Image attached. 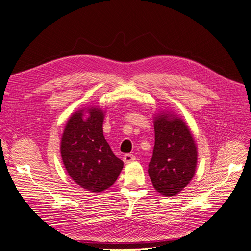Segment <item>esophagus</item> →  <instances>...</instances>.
Returning <instances> with one entry per match:
<instances>
[{"label":"esophagus","mask_w":251,"mask_h":251,"mask_svg":"<svg viewBox=\"0 0 251 251\" xmlns=\"http://www.w3.org/2000/svg\"><path fill=\"white\" fill-rule=\"evenodd\" d=\"M123 160H124L125 163H131V162L136 160V157L134 155H132V154H126L124 156V158H123Z\"/></svg>","instance_id":"1"}]
</instances>
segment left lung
<instances>
[{"label":"left lung","instance_id":"1","mask_svg":"<svg viewBox=\"0 0 251 251\" xmlns=\"http://www.w3.org/2000/svg\"><path fill=\"white\" fill-rule=\"evenodd\" d=\"M155 146L149 175L157 192L175 196L192 180L197 165V147L183 120L156 117Z\"/></svg>","mask_w":251,"mask_h":251}]
</instances>
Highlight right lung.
Returning a JSON list of instances; mask_svg holds the SVG:
<instances>
[{"label": "right lung", "mask_w": 251, "mask_h": 251, "mask_svg": "<svg viewBox=\"0 0 251 251\" xmlns=\"http://www.w3.org/2000/svg\"><path fill=\"white\" fill-rule=\"evenodd\" d=\"M89 117L82 111L74 113L63 134L60 154L70 177L90 192H102L114 184L124 162L113 154L102 132L103 113L89 109Z\"/></svg>", "instance_id": "1"}]
</instances>
